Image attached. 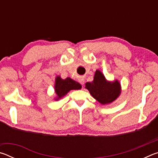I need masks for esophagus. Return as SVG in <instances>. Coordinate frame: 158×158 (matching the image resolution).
<instances>
[{
    "instance_id": "esophagus-1",
    "label": "esophagus",
    "mask_w": 158,
    "mask_h": 158,
    "mask_svg": "<svg viewBox=\"0 0 158 158\" xmlns=\"http://www.w3.org/2000/svg\"><path fill=\"white\" fill-rule=\"evenodd\" d=\"M79 83L81 85H84V79H83V78H80L79 79Z\"/></svg>"
}]
</instances>
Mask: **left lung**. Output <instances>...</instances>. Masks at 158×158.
<instances>
[{
  "mask_svg": "<svg viewBox=\"0 0 158 158\" xmlns=\"http://www.w3.org/2000/svg\"><path fill=\"white\" fill-rule=\"evenodd\" d=\"M85 88L91 95L102 105L111 103L121 93V85L118 81H106L100 71L96 70L93 82H87Z\"/></svg>",
  "mask_w": 158,
  "mask_h": 158,
  "instance_id": "left-lung-1",
  "label": "left lung"
}]
</instances>
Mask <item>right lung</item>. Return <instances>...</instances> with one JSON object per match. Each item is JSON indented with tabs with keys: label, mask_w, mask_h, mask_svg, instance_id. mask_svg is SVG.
Listing matches in <instances>:
<instances>
[{
	"label": "right lung",
	"mask_w": 158,
	"mask_h": 158,
	"mask_svg": "<svg viewBox=\"0 0 158 158\" xmlns=\"http://www.w3.org/2000/svg\"><path fill=\"white\" fill-rule=\"evenodd\" d=\"M81 88V84L73 79L70 78L62 79L60 77H57L55 84V92L57 95L56 100L63 97L70 90H77Z\"/></svg>",
	"instance_id": "add662e5"
}]
</instances>
